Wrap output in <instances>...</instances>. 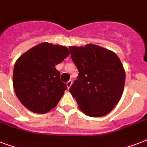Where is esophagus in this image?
<instances>
[{
    "instance_id": "esophagus-1",
    "label": "esophagus",
    "mask_w": 147,
    "mask_h": 147,
    "mask_svg": "<svg viewBox=\"0 0 147 147\" xmlns=\"http://www.w3.org/2000/svg\"><path fill=\"white\" fill-rule=\"evenodd\" d=\"M71 84H72V81H71V80H69V82H66L67 88H69L71 87Z\"/></svg>"
}]
</instances>
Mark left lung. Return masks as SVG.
Listing matches in <instances>:
<instances>
[{"label": "left lung", "instance_id": "obj_1", "mask_svg": "<svg viewBox=\"0 0 147 147\" xmlns=\"http://www.w3.org/2000/svg\"><path fill=\"white\" fill-rule=\"evenodd\" d=\"M77 80L69 88L85 114L98 117L114 109L123 94L125 71L118 56L97 45L70 47Z\"/></svg>", "mask_w": 147, "mask_h": 147}]
</instances>
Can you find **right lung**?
Listing matches in <instances>:
<instances>
[{"label":"right lung","instance_id":"obj_1","mask_svg":"<svg viewBox=\"0 0 147 147\" xmlns=\"http://www.w3.org/2000/svg\"><path fill=\"white\" fill-rule=\"evenodd\" d=\"M69 49L42 42L31 48L17 60L13 68L15 94L32 112L46 114L57 105L67 89L55 69L69 55Z\"/></svg>","mask_w":147,"mask_h":147}]
</instances>
